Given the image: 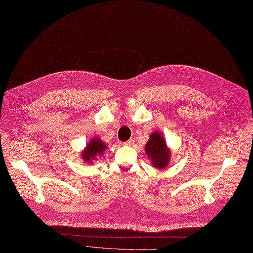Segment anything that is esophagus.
I'll return each mask as SVG.
<instances>
[{
    "instance_id": "34e87169",
    "label": "esophagus",
    "mask_w": 253,
    "mask_h": 253,
    "mask_svg": "<svg viewBox=\"0 0 253 253\" xmlns=\"http://www.w3.org/2000/svg\"><path fill=\"white\" fill-rule=\"evenodd\" d=\"M124 144H125V145H129V147H130V145H133V144H134V139H133V138H130L129 140L125 141Z\"/></svg>"
}]
</instances>
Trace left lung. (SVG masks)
<instances>
[{
    "instance_id": "1",
    "label": "left lung",
    "mask_w": 253,
    "mask_h": 253,
    "mask_svg": "<svg viewBox=\"0 0 253 253\" xmlns=\"http://www.w3.org/2000/svg\"><path fill=\"white\" fill-rule=\"evenodd\" d=\"M144 151L153 166L159 170L165 169L171 160V150L160 131H154L150 135Z\"/></svg>"
}]
</instances>
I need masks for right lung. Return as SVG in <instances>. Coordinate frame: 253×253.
<instances>
[{"label":"right lung","mask_w":253,"mask_h":253,"mask_svg":"<svg viewBox=\"0 0 253 253\" xmlns=\"http://www.w3.org/2000/svg\"><path fill=\"white\" fill-rule=\"evenodd\" d=\"M108 144L102 141L101 138L95 136L90 139L85 149L81 152L82 160L87 164H93L98 157H102L103 152L106 150Z\"/></svg>","instance_id":"add662e5"}]
</instances>
